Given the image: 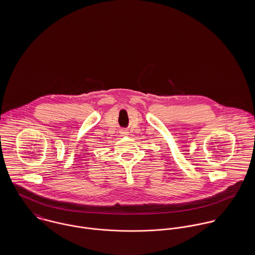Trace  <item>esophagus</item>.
Segmentation results:
<instances>
[{"instance_id":"34e87169","label":"esophagus","mask_w":255,"mask_h":255,"mask_svg":"<svg viewBox=\"0 0 255 255\" xmlns=\"http://www.w3.org/2000/svg\"><path fill=\"white\" fill-rule=\"evenodd\" d=\"M121 134H122V135H128V131L123 130V131H121Z\"/></svg>"}]
</instances>
